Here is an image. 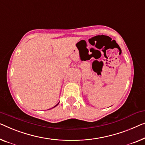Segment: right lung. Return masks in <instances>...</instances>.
Instances as JSON below:
<instances>
[{
	"label": "right lung",
	"mask_w": 145,
	"mask_h": 145,
	"mask_svg": "<svg viewBox=\"0 0 145 145\" xmlns=\"http://www.w3.org/2000/svg\"><path fill=\"white\" fill-rule=\"evenodd\" d=\"M58 104H59V103H58ZM58 104H57V105H58ZM57 105H55V106H57Z\"/></svg>",
	"instance_id": "right-lung-1"
}]
</instances>
